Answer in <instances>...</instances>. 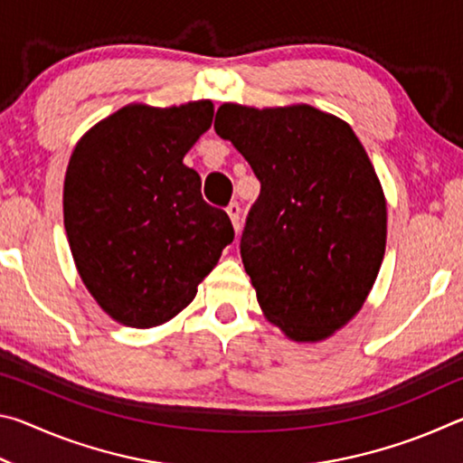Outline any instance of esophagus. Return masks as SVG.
<instances>
[{
	"label": "esophagus",
	"mask_w": 463,
	"mask_h": 463,
	"mask_svg": "<svg viewBox=\"0 0 463 463\" xmlns=\"http://www.w3.org/2000/svg\"><path fill=\"white\" fill-rule=\"evenodd\" d=\"M226 214H229L234 231H239L241 229V206H239V202H231L229 206H226Z\"/></svg>",
	"instance_id": "1"
}]
</instances>
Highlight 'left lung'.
I'll use <instances>...</instances> for the list:
<instances>
[{
	"label": "left lung",
	"instance_id": "left-lung-1",
	"mask_svg": "<svg viewBox=\"0 0 463 463\" xmlns=\"http://www.w3.org/2000/svg\"><path fill=\"white\" fill-rule=\"evenodd\" d=\"M214 130L261 184L241 257L263 317L289 341L328 339L364 308L386 253V195L364 145L308 104L226 101Z\"/></svg>",
	"mask_w": 463,
	"mask_h": 463
}]
</instances>
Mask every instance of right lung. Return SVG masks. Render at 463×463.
I'll list each match as a JSON object with an SVG mask.
<instances>
[{
    "mask_svg": "<svg viewBox=\"0 0 463 463\" xmlns=\"http://www.w3.org/2000/svg\"><path fill=\"white\" fill-rule=\"evenodd\" d=\"M210 99L135 101L85 132L69 159L62 218L77 273L116 323L151 328L190 304L234 239L184 156L213 127Z\"/></svg>",
    "mask_w": 463,
    "mask_h": 463,
    "instance_id": "right-lung-1",
    "label": "right lung"
}]
</instances>
